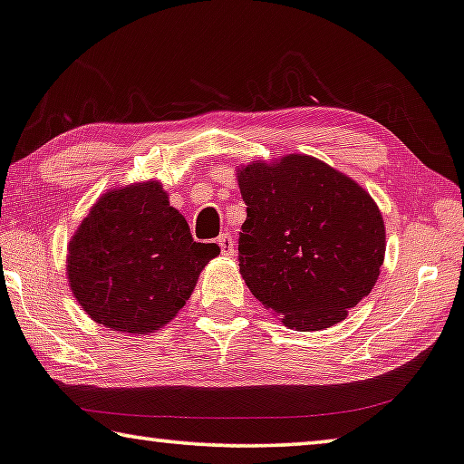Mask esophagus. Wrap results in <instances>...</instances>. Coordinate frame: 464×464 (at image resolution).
I'll return each mask as SVG.
<instances>
[{"instance_id":"obj_1","label":"esophagus","mask_w":464,"mask_h":464,"mask_svg":"<svg viewBox=\"0 0 464 464\" xmlns=\"http://www.w3.org/2000/svg\"><path fill=\"white\" fill-rule=\"evenodd\" d=\"M218 246H220V252H223L225 256H233L235 244H233V239H231L229 233L220 235V237H218Z\"/></svg>"}]
</instances>
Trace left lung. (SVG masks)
Masks as SVG:
<instances>
[{
  "label": "left lung",
  "mask_w": 464,
  "mask_h": 464,
  "mask_svg": "<svg viewBox=\"0 0 464 464\" xmlns=\"http://www.w3.org/2000/svg\"><path fill=\"white\" fill-rule=\"evenodd\" d=\"M246 223L239 273L289 329L343 321L375 285L385 227L361 185L310 156L247 164L237 172Z\"/></svg>",
  "instance_id": "left-lung-1"
}]
</instances>
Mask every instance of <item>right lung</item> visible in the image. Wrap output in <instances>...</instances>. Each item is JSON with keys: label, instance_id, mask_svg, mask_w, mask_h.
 Segmentation results:
<instances>
[{"label": "right lung", "instance_id": "obj_1", "mask_svg": "<svg viewBox=\"0 0 464 464\" xmlns=\"http://www.w3.org/2000/svg\"><path fill=\"white\" fill-rule=\"evenodd\" d=\"M217 254V244L193 241L162 185L148 181L93 206L68 246V281L95 323L143 335L185 306Z\"/></svg>", "mask_w": 464, "mask_h": 464}]
</instances>
